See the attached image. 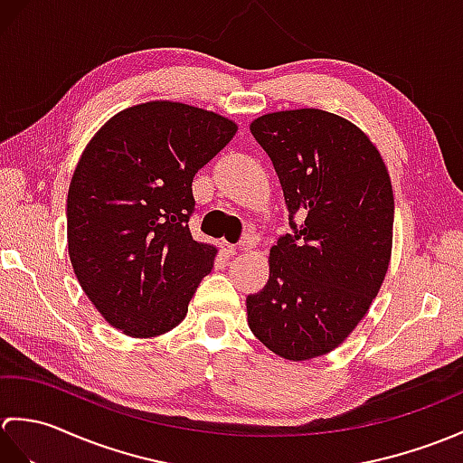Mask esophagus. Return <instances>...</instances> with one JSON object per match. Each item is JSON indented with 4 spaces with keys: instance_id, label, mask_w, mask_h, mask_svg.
<instances>
[{
    "instance_id": "esophagus-1",
    "label": "esophagus",
    "mask_w": 463,
    "mask_h": 463,
    "mask_svg": "<svg viewBox=\"0 0 463 463\" xmlns=\"http://www.w3.org/2000/svg\"><path fill=\"white\" fill-rule=\"evenodd\" d=\"M242 247H244V244H242ZM221 250H222L224 257H232V254H237V250H239V249L234 247V244L222 241V242H221Z\"/></svg>"
}]
</instances>
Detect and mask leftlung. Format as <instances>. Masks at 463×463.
Here are the masks:
<instances>
[{"label": "left lung", "mask_w": 463, "mask_h": 463, "mask_svg": "<svg viewBox=\"0 0 463 463\" xmlns=\"http://www.w3.org/2000/svg\"><path fill=\"white\" fill-rule=\"evenodd\" d=\"M250 133L279 175L292 232L270 249L269 282L247 297L249 326L279 356L310 360L348 338L386 277L390 175L368 137L328 111L269 113Z\"/></svg>", "instance_id": "8db88e82"}]
</instances>
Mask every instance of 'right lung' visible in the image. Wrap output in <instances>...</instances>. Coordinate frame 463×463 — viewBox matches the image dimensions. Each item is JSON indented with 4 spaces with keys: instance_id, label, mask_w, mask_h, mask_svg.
Returning a JSON list of instances; mask_svg holds the SVG:
<instances>
[{
    "instance_id": "obj_1",
    "label": "right lung",
    "mask_w": 463,
    "mask_h": 463,
    "mask_svg": "<svg viewBox=\"0 0 463 463\" xmlns=\"http://www.w3.org/2000/svg\"><path fill=\"white\" fill-rule=\"evenodd\" d=\"M237 125L184 103L135 105L107 121L75 166L67 244L101 317L133 338L173 330L216 249L196 242L193 179Z\"/></svg>"
}]
</instances>
